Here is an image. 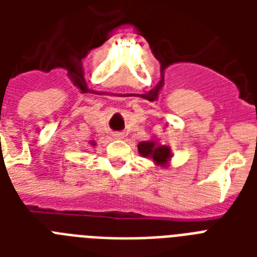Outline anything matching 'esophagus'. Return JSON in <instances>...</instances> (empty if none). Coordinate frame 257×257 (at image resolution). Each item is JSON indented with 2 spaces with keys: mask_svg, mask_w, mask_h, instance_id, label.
Returning a JSON list of instances; mask_svg holds the SVG:
<instances>
[{
  "mask_svg": "<svg viewBox=\"0 0 257 257\" xmlns=\"http://www.w3.org/2000/svg\"><path fill=\"white\" fill-rule=\"evenodd\" d=\"M113 137H114V139H122V133L121 132L114 133V135H113Z\"/></svg>",
  "mask_w": 257,
  "mask_h": 257,
  "instance_id": "34e87169",
  "label": "esophagus"
}]
</instances>
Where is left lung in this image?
Wrapping results in <instances>:
<instances>
[{
  "label": "left lung",
  "mask_w": 257,
  "mask_h": 257,
  "mask_svg": "<svg viewBox=\"0 0 257 257\" xmlns=\"http://www.w3.org/2000/svg\"><path fill=\"white\" fill-rule=\"evenodd\" d=\"M137 149L141 156L152 159L153 163L160 167L168 165L169 160L172 159L171 148L167 145L159 144L155 140L141 141L140 144L137 145Z\"/></svg>",
  "instance_id": "8db88e82"
}]
</instances>
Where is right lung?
<instances>
[{"mask_svg":"<svg viewBox=\"0 0 257 257\" xmlns=\"http://www.w3.org/2000/svg\"><path fill=\"white\" fill-rule=\"evenodd\" d=\"M90 144H92V145H96V143H94V141H92V143H90Z\"/></svg>","mask_w":257,"mask_h":257,"instance_id":"obj_1","label":"right lung"}]
</instances>
